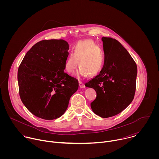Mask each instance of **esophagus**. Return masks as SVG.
<instances>
[{"label":"esophagus","mask_w":159,"mask_h":159,"mask_svg":"<svg viewBox=\"0 0 159 159\" xmlns=\"http://www.w3.org/2000/svg\"><path fill=\"white\" fill-rule=\"evenodd\" d=\"M79 84H80V88H85V84L83 82H80Z\"/></svg>","instance_id":"obj_1"}]
</instances>
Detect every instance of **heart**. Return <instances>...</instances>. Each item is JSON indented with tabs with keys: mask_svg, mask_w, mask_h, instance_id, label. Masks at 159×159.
I'll return each mask as SVG.
<instances>
[{
	"mask_svg": "<svg viewBox=\"0 0 159 159\" xmlns=\"http://www.w3.org/2000/svg\"><path fill=\"white\" fill-rule=\"evenodd\" d=\"M77 61L80 67L77 76L86 77L89 75L94 77L99 74L103 69L104 53L93 41H80L74 46L72 55L66 59L64 65L65 71L70 74H74L77 68Z\"/></svg>",
	"mask_w": 159,
	"mask_h": 159,
	"instance_id": "1",
	"label": "heart"
}]
</instances>
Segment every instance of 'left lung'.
Segmentation results:
<instances>
[{"instance_id": "left-lung-1", "label": "left lung", "mask_w": 159, "mask_h": 159, "mask_svg": "<svg viewBox=\"0 0 159 159\" xmlns=\"http://www.w3.org/2000/svg\"><path fill=\"white\" fill-rule=\"evenodd\" d=\"M105 62L99 75L85 83L94 89L96 98L90 103L96 115L114 116L133 101L136 90L137 66L128 51L116 39L102 37Z\"/></svg>"}]
</instances>
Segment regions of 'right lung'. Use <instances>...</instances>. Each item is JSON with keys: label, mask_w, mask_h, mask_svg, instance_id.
<instances>
[{"label": "right lung", "mask_w": 159, "mask_h": 159, "mask_svg": "<svg viewBox=\"0 0 159 159\" xmlns=\"http://www.w3.org/2000/svg\"><path fill=\"white\" fill-rule=\"evenodd\" d=\"M69 48L63 39L42 40L27 52L19 66L20 98L36 117L60 118L79 88L78 80L64 72Z\"/></svg>", "instance_id": "right-lung-1"}]
</instances>
